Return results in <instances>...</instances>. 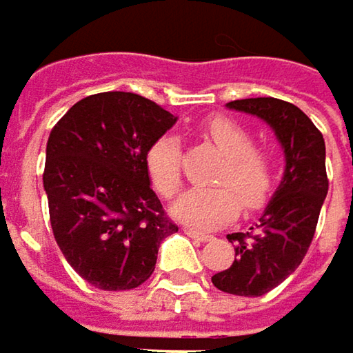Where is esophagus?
Masks as SVG:
<instances>
[{
  "instance_id": "34e87169",
  "label": "esophagus",
  "mask_w": 353,
  "mask_h": 353,
  "mask_svg": "<svg viewBox=\"0 0 353 353\" xmlns=\"http://www.w3.org/2000/svg\"><path fill=\"white\" fill-rule=\"evenodd\" d=\"M185 235L192 237V239H196V241H208V239H210V235L200 233V231H194V229H185Z\"/></svg>"
}]
</instances>
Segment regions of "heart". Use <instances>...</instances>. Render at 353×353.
<instances>
[{
    "mask_svg": "<svg viewBox=\"0 0 353 353\" xmlns=\"http://www.w3.org/2000/svg\"><path fill=\"white\" fill-rule=\"evenodd\" d=\"M200 134L223 153L210 188L185 192L172 212L177 221L214 229L229 223L237 210L239 200L247 210L259 208L274 185V157L270 151L253 145V137L243 124L233 118L216 116L200 126ZM147 172L153 188L163 198H174L181 188V147L174 134H163L147 151Z\"/></svg>",
    "mask_w": 353,
    "mask_h": 353,
    "instance_id": "obj_1",
    "label": "heart"
}]
</instances>
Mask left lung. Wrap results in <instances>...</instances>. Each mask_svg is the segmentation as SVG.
<instances>
[{
  "label": "left lung",
  "instance_id": "8db88e82",
  "mask_svg": "<svg viewBox=\"0 0 353 353\" xmlns=\"http://www.w3.org/2000/svg\"><path fill=\"white\" fill-rule=\"evenodd\" d=\"M268 122L284 149V177L249 233H231L235 261L212 276L229 294L261 296L282 284L303 261L315 237L319 212L329 190L325 141L313 120L278 98H247L227 104Z\"/></svg>",
  "mask_w": 353,
  "mask_h": 353
}]
</instances>
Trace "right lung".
Returning a JSON list of instances; mask_svg holds the SVG:
<instances>
[{"instance_id":"obj_1","label":"right lung","mask_w":353,"mask_h":353,"mask_svg":"<svg viewBox=\"0 0 353 353\" xmlns=\"http://www.w3.org/2000/svg\"><path fill=\"white\" fill-rule=\"evenodd\" d=\"M176 116L130 92L79 100L52 126L44 190L50 227L69 265L100 290L147 282L177 227L151 190L147 151Z\"/></svg>"}]
</instances>
